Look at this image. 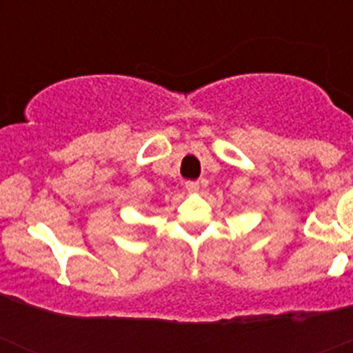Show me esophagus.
I'll return each instance as SVG.
<instances>
[{
	"label": "esophagus",
	"mask_w": 353,
	"mask_h": 353,
	"mask_svg": "<svg viewBox=\"0 0 353 353\" xmlns=\"http://www.w3.org/2000/svg\"><path fill=\"white\" fill-rule=\"evenodd\" d=\"M185 189L189 192H198L199 191V182H198V180H187Z\"/></svg>",
	"instance_id": "34e87169"
}]
</instances>
